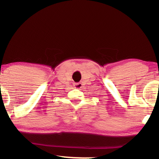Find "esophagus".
I'll return each mask as SVG.
<instances>
[{"label": "esophagus", "mask_w": 159, "mask_h": 159, "mask_svg": "<svg viewBox=\"0 0 159 159\" xmlns=\"http://www.w3.org/2000/svg\"><path fill=\"white\" fill-rule=\"evenodd\" d=\"M74 87L76 89H81L82 88V84L81 82H78V83H75L74 84Z\"/></svg>", "instance_id": "obj_1"}]
</instances>
